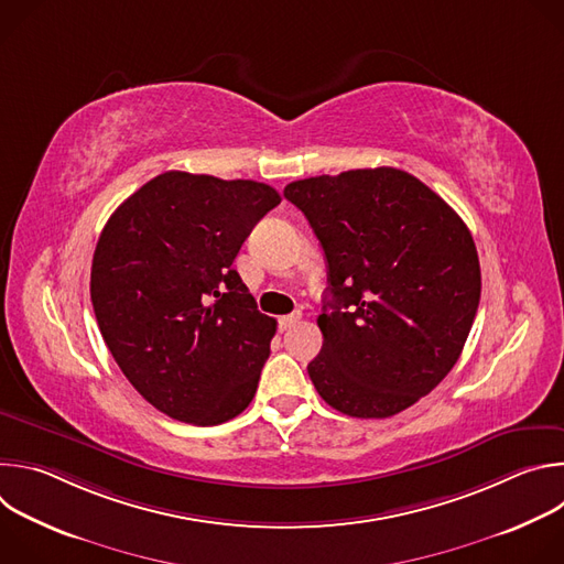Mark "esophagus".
<instances>
[{
    "label": "esophagus",
    "mask_w": 564,
    "mask_h": 564,
    "mask_svg": "<svg viewBox=\"0 0 564 564\" xmlns=\"http://www.w3.org/2000/svg\"><path fill=\"white\" fill-rule=\"evenodd\" d=\"M299 321H301V312L285 314V316L279 318V328H281V330H288V328H292L294 324H299Z\"/></svg>",
    "instance_id": "esophagus-1"
}]
</instances>
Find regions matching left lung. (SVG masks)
<instances>
[{"mask_svg": "<svg viewBox=\"0 0 564 564\" xmlns=\"http://www.w3.org/2000/svg\"><path fill=\"white\" fill-rule=\"evenodd\" d=\"M324 248L328 294L307 375L335 411L383 420L413 406L455 366L479 305V261L464 220L394 167L294 181Z\"/></svg>", "mask_w": 564, "mask_h": 564, "instance_id": "obj_1", "label": "left lung"}]
</instances>
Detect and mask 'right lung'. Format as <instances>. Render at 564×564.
<instances>
[{"label":"right lung","instance_id":"1","mask_svg":"<svg viewBox=\"0 0 564 564\" xmlns=\"http://www.w3.org/2000/svg\"><path fill=\"white\" fill-rule=\"evenodd\" d=\"M279 203L265 183L165 172L107 220L91 265L98 328L160 413L216 426L254 399L276 321L231 263Z\"/></svg>","mask_w":564,"mask_h":564}]
</instances>
